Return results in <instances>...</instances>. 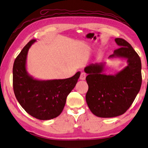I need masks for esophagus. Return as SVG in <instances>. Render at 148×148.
<instances>
[{"mask_svg": "<svg viewBox=\"0 0 148 148\" xmlns=\"http://www.w3.org/2000/svg\"><path fill=\"white\" fill-rule=\"evenodd\" d=\"M86 74L84 72H82L81 74H80V79L81 80H85L86 79Z\"/></svg>", "mask_w": 148, "mask_h": 148, "instance_id": "34e87169", "label": "esophagus"}]
</instances>
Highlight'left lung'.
<instances>
[{"mask_svg":"<svg viewBox=\"0 0 148 148\" xmlns=\"http://www.w3.org/2000/svg\"><path fill=\"white\" fill-rule=\"evenodd\" d=\"M115 40L120 48L110 57L127 58V67L114 76L101 73L102 64H91L84 69L88 74L86 102L95 115L102 118L124 114L133 104L142 84L140 57L126 40L116 38Z\"/></svg>","mask_w":148,"mask_h":148,"instance_id":"8db88e82","label":"left lung"}]
</instances>
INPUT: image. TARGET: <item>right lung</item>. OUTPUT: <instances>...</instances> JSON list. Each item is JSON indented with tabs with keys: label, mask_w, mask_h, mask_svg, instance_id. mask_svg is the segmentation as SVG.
I'll list each match as a JSON object with an SVG mask.
<instances>
[{
	"label": "right lung",
	"mask_w": 148,
	"mask_h": 148,
	"mask_svg": "<svg viewBox=\"0 0 148 148\" xmlns=\"http://www.w3.org/2000/svg\"><path fill=\"white\" fill-rule=\"evenodd\" d=\"M35 41L31 40L15 58L13 67V91L19 104L31 116L49 120L62 113L67 97L75 88L80 73L66 79H33L27 73L26 62L28 49Z\"/></svg>",
	"instance_id": "1"
}]
</instances>
